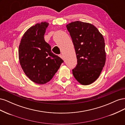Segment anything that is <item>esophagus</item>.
I'll return each mask as SVG.
<instances>
[{
	"mask_svg": "<svg viewBox=\"0 0 125 125\" xmlns=\"http://www.w3.org/2000/svg\"><path fill=\"white\" fill-rule=\"evenodd\" d=\"M59 56L60 57V58H62V59H63V56L62 54H60V55H59Z\"/></svg>",
	"mask_w": 125,
	"mask_h": 125,
	"instance_id": "esophagus-1",
	"label": "esophagus"
}]
</instances>
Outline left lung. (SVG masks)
Returning <instances> with one entry per match:
<instances>
[{
	"label": "left lung",
	"instance_id": "left-lung-1",
	"mask_svg": "<svg viewBox=\"0 0 125 125\" xmlns=\"http://www.w3.org/2000/svg\"><path fill=\"white\" fill-rule=\"evenodd\" d=\"M75 48L77 65L73 73L82 85L92 83L99 78L106 61L105 41L93 25L75 21L66 25Z\"/></svg>",
	"mask_w": 125,
	"mask_h": 125
}]
</instances>
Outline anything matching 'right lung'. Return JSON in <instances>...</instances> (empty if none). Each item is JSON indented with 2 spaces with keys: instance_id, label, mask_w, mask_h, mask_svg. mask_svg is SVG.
Returning a JSON list of instances; mask_svg holds the SVG:
<instances>
[{
  "instance_id": "1",
  "label": "right lung",
  "mask_w": 125,
  "mask_h": 125,
  "mask_svg": "<svg viewBox=\"0 0 125 125\" xmlns=\"http://www.w3.org/2000/svg\"><path fill=\"white\" fill-rule=\"evenodd\" d=\"M48 23L42 22L24 34L19 47V59L25 74L33 82L43 84L50 81L63 62L54 54L44 40Z\"/></svg>"
}]
</instances>
